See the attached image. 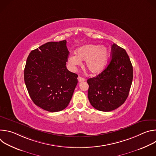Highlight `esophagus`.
Instances as JSON below:
<instances>
[{
	"label": "esophagus",
	"mask_w": 156,
	"mask_h": 156,
	"mask_svg": "<svg viewBox=\"0 0 156 156\" xmlns=\"http://www.w3.org/2000/svg\"><path fill=\"white\" fill-rule=\"evenodd\" d=\"M78 80L79 82H82V81H85V79L84 78H82L81 76H78Z\"/></svg>",
	"instance_id": "esophagus-1"
}]
</instances>
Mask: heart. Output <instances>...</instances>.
Listing matches in <instances>:
<instances>
[{
    "instance_id": "b5f03b06",
    "label": "heart",
    "mask_w": 156,
    "mask_h": 156,
    "mask_svg": "<svg viewBox=\"0 0 156 156\" xmlns=\"http://www.w3.org/2000/svg\"><path fill=\"white\" fill-rule=\"evenodd\" d=\"M76 55L71 54L68 57V63L72 68L81 65L86 61V68L92 74L101 73L106 65L108 58V50L105 46L88 44L78 48Z\"/></svg>"
}]
</instances>
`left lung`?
I'll list each match as a JSON object with an SVG mask.
<instances>
[{
    "mask_svg": "<svg viewBox=\"0 0 156 156\" xmlns=\"http://www.w3.org/2000/svg\"><path fill=\"white\" fill-rule=\"evenodd\" d=\"M111 60L104 70L89 78L88 99L96 109L109 112L127 99L133 81V66L126 51L113 44Z\"/></svg>",
    "mask_w": 156,
    "mask_h": 156,
    "instance_id": "obj_1",
    "label": "left lung"
}]
</instances>
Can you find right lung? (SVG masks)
<instances>
[{"mask_svg":"<svg viewBox=\"0 0 156 156\" xmlns=\"http://www.w3.org/2000/svg\"><path fill=\"white\" fill-rule=\"evenodd\" d=\"M69 54L66 40L49 42L32 51L27 60L24 79L29 95L51 112L68 106L78 83V75L66 67Z\"/></svg>","mask_w":156,"mask_h":156,"instance_id":"add662e5","label":"right lung"}]
</instances>
